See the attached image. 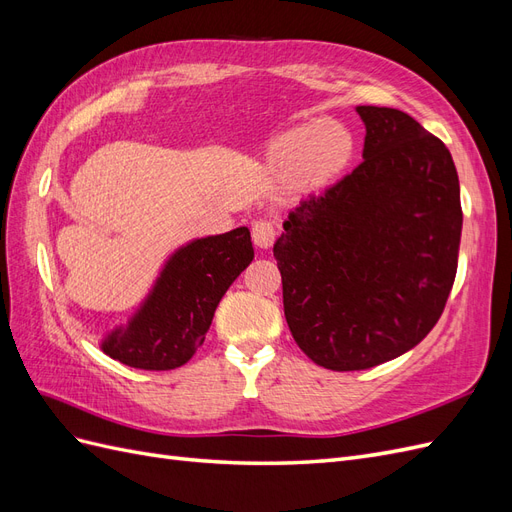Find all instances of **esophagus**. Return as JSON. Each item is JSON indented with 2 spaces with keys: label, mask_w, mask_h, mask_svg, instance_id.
<instances>
[{
  "label": "esophagus",
  "mask_w": 512,
  "mask_h": 512,
  "mask_svg": "<svg viewBox=\"0 0 512 512\" xmlns=\"http://www.w3.org/2000/svg\"><path fill=\"white\" fill-rule=\"evenodd\" d=\"M252 241L260 250H269L275 241V226L271 222L260 220L252 226Z\"/></svg>",
  "instance_id": "1"
}]
</instances>
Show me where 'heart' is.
<instances>
[{
    "instance_id": "1",
    "label": "heart",
    "mask_w": 512,
    "mask_h": 512,
    "mask_svg": "<svg viewBox=\"0 0 512 512\" xmlns=\"http://www.w3.org/2000/svg\"><path fill=\"white\" fill-rule=\"evenodd\" d=\"M352 153V134L342 123L322 119L277 136L267 151V166L294 188L318 190L342 173Z\"/></svg>"
}]
</instances>
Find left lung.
<instances>
[{"label":"left lung","instance_id":"8db88e82","mask_svg":"<svg viewBox=\"0 0 512 512\" xmlns=\"http://www.w3.org/2000/svg\"><path fill=\"white\" fill-rule=\"evenodd\" d=\"M363 162L288 213L273 245L299 348L333 371L412 350L442 316L459 241V177L446 145L410 115L356 106Z\"/></svg>","mask_w":512,"mask_h":512}]
</instances>
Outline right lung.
I'll list each match as a JSON object with an SVG mask.
<instances>
[{"mask_svg":"<svg viewBox=\"0 0 512 512\" xmlns=\"http://www.w3.org/2000/svg\"><path fill=\"white\" fill-rule=\"evenodd\" d=\"M252 260L245 226L177 247L128 322L104 333L100 350L136 369L185 365L205 342L215 307Z\"/></svg>","mask_w":512,"mask_h":512,"instance_id":"add662e5","label":"right lung"}]
</instances>
